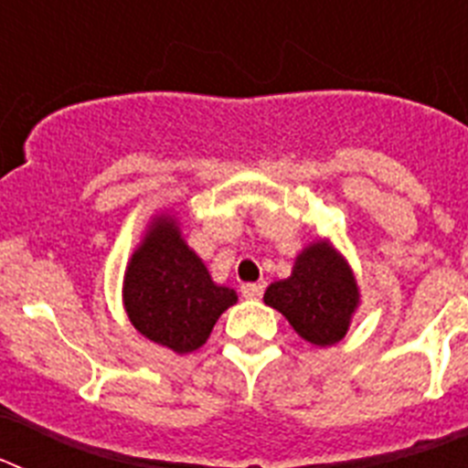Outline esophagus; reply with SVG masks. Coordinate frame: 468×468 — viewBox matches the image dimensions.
Here are the masks:
<instances>
[{
	"label": "esophagus",
	"mask_w": 468,
	"mask_h": 468,
	"mask_svg": "<svg viewBox=\"0 0 468 468\" xmlns=\"http://www.w3.org/2000/svg\"><path fill=\"white\" fill-rule=\"evenodd\" d=\"M264 292V283L258 281V283H243L241 285V295L248 297V300H260Z\"/></svg>",
	"instance_id": "esophagus-1"
}]
</instances>
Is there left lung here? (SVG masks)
<instances>
[{
  "mask_svg": "<svg viewBox=\"0 0 468 468\" xmlns=\"http://www.w3.org/2000/svg\"><path fill=\"white\" fill-rule=\"evenodd\" d=\"M264 304L281 312L302 340L314 346L337 345L361 304L351 264L330 239H316L297 253L288 279L270 283Z\"/></svg>",
  "mask_w": 468,
  "mask_h": 468,
  "instance_id": "1",
  "label": "left lung"
}]
</instances>
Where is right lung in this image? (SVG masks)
<instances>
[{
	"label": "right lung",
	"instance_id": "right-lung-1",
	"mask_svg": "<svg viewBox=\"0 0 468 468\" xmlns=\"http://www.w3.org/2000/svg\"><path fill=\"white\" fill-rule=\"evenodd\" d=\"M123 309L135 330L176 354L204 346L237 291L215 283L173 210L156 213L123 271Z\"/></svg>",
	"mask_w": 468,
	"mask_h": 468
}]
</instances>
